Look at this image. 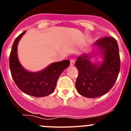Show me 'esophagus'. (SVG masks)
<instances>
[{"instance_id":"obj_1","label":"esophagus","mask_w":131,"mask_h":131,"mask_svg":"<svg viewBox=\"0 0 131 131\" xmlns=\"http://www.w3.org/2000/svg\"><path fill=\"white\" fill-rule=\"evenodd\" d=\"M75 64V60L73 58L70 59V65L71 66H73Z\"/></svg>"}]
</instances>
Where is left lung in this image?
Returning a JSON list of instances; mask_svg holds the SVG:
<instances>
[{
    "label": "left lung",
    "instance_id": "obj_1",
    "mask_svg": "<svg viewBox=\"0 0 131 131\" xmlns=\"http://www.w3.org/2000/svg\"><path fill=\"white\" fill-rule=\"evenodd\" d=\"M95 45L102 50L104 61L92 63L86 54L77 59L79 75L75 82L77 92L86 98H97L107 93L115 84L120 70V56L117 42L112 37L100 38Z\"/></svg>",
    "mask_w": 131,
    "mask_h": 131
}]
</instances>
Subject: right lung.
<instances>
[{
  "label": "right lung",
  "mask_w": 131,
  "mask_h": 131,
  "mask_svg": "<svg viewBox=\"0 0 131 131\" xmlns=\"http://www.w3.org/2000/svg\"><path fill=\"white\" fill-rule=\"evenodd\" d=\"M25 31L21 33L14 42L9 58L12 77L21 91L30 96L43 97L52 93L60 74L69 66L68 60L52 63L40 72L26 71L21 66L17 56V47L19 39Z\"/></svg>",
  "instance_id": "add662e5"
}]
</instances>
